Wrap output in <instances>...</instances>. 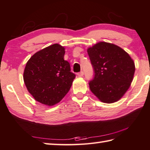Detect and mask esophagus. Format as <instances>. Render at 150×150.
Segmentation results:
<instances>
[{"label": "esophagus", "mask_w": 150, "mask_h": 150, "mask_svg": "<svg viewBox=\"0 0 150 150\" xmlns=\"http://www.w3.org/2000/svg\"><path fill=\"white\" fill-rule=\"evenodd\" d=\"M83 74H84V73H83V71H81L80 73H77V75H78V77H83Z\"/></svg>", "instance_id": "obj_1"}]
</instances>
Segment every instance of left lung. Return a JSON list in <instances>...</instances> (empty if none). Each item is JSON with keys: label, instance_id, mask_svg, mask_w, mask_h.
Returning <instances> with one entry per match:
<instances>
[{"label": "left lung", "instance_id": "obj_1", "mask_svg": "<svg viewBox=\"0 0 150 150\" xmlns=\"http://www.w3.org/2000/svg\"><path fill=\"white\" fill-rule=\"evenodd\" d=\"M95 71L90 89L104 103L117 102L132 82L135 64L122 48L111 43L99 42L87 48Z\"/></svg>", "mask_w": 150, "mask_h": 150}]
</instances>
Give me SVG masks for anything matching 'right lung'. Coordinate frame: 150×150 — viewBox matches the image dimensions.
I'll use <instances>...</instances> for the list:
<instances>
[{
  "label": "right lung",
  "mask_w": 150,
  "mask_h": 150,
  "mask_svg": "<svg viewBox=\"0 0 150 150\" xmlns=\"http://www.w3.org/2000/svg\"><path fill=\"white\" fill-rule=\"evenodd\" d=\"M65 47L55 44L38 51L28 61L23 79L34 99L46 106L59 103L71 87L75 75L64 60Z\"/></svg>",
  "instance_id": "1"
}]
</instances>
